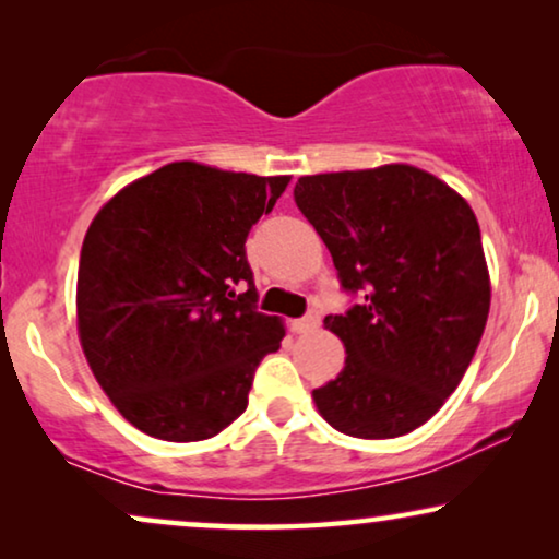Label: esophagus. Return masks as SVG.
I'll list each match as a JSON object with an SVG mask.
<instances>
[{
	"label": "esophagus",
	"instance_id": "34e87169",
	"mask_svg": "<svg viewBox=\"0 0 559 559\" xmlns=\"http://www.w3.org/2000/svg\"><path fill=\"white\" fill-rule=\"evenodd\" d=\"M318 325H320V312H310V316H305L300 320H293L295 333H310V331H316Z\"/></svg>",
	"mask_w": 559,
	"mask_h": 559
}]
</instances>
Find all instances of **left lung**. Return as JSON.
Returning <instances> with one entry per match:
<instances>
[{
    "label": "left lung",
    "mask_w": 559,
    "mask_h": 559,
    "mask_svg": "<svg viewBox=\"0 0 559 559\" xmlns=\"http://www.w3.org/2000/svg\"><path fill=\"white\" fill-rule=\"evenodd\" d=\"M295 203L341 285L364 297L323 320L346 364L312 392L318 412L361 440L417 430L461 384L491 308L476 213L448 182L404 163L302 175Z\"/></svg>",
    "instance_id": "obj_1"
}]
</instances>
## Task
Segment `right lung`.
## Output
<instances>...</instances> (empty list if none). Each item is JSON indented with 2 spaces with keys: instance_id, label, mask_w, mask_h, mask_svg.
<instances>
[{
  "instance_id": "1",
  "label": "right lung",
  "mask_w": 559,
  "mask_h": 559,
  "mask_svg": "<svg viewBox=\"0 0 559 559\" xmlns=\"http://www.w3.org/2000/svg\"><path fill=\"white\" fill-rule=\"evenodd\" d=\"M287 186L289 175L182 159L129 182L91 221L75 285L79 338L98 386L136 430L209 440L247 409L257 366L280 348L285 323L257 312L243 243Z\"/></svg>"
}]
</instances>
